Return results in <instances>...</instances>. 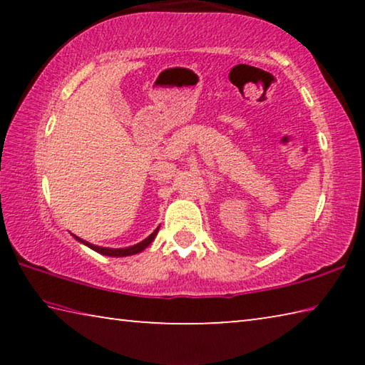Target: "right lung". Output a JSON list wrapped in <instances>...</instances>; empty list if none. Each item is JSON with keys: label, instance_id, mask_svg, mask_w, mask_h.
Wrapping results in <instances>:
<instances>
[{"label": "right lung", "instance_id": "obj_1", "mask_svg": "<svg viewBox=\"0 0 365 365\" xmlns=\"http://www.w3.org/2000/svg\"><path fill=\"white\" fill-rule=\"evenodd\" d=\"M158 232H159V227L150 235V237L145 238L143 242H140V243L133 245V246H128V248H103V246H96V245H91V243H88V242H85V240L76 237V235H73V238L78 240L80 243H83L85 246H88V248H91L93 251L100 252V255L113 256V257H122V256L137 255V252H141L145 248H148V246H150V245L153 243V240H154V237H156V235H158Z\"/></svg>", "mask_w": 365, "mask_h": 365}]
</instances>
